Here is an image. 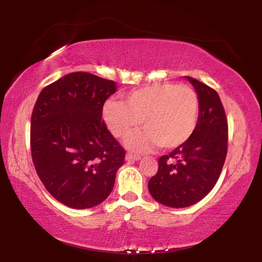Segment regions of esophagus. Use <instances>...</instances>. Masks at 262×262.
Wrapping results in <instances>:
<instances>
[{"instance_id":"esophagus-1","label":"esophagus","mask_w":262,"mask_h":262,"mask_svg":"<svg viewBox=\"0 0 262 262\" xmlns=\"http://www.w3.org/2000/svg\"><path fill=\"white\" fill-rule=\"evenodd\" d=\"M139 159H141L140 155H133V154H127L126 155V161H128V162H130V161H139Z\"/></svg>"}]
</instances>
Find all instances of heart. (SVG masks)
<instances>
[{
  "label": "heart",
  "instance_id": "1",
  "mask_svg": "<svg viewBox=\"0 0 262 262\" xmlns=\"http://www.w3.org/2000/svg\"><path fill=\"white\" fill-rule=\"evenodd\" d=\"M103 117L111 133L125 140L141 125L145 132L130 136L127 145L136 151L158 144L163 149L178 148L195 130L199 97L185 84L157 83L136 89L123 101L107 100Z\"/></svg>",
  "mask_w": 262,
  "mask_h": 262
}]
</instances>
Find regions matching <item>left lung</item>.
<instances>
[{
    "instance_id": "left-lung-1",
    "label": "left lung",
    "mask_w": 262,
    "mask_h": 262,
    "mask_svg": "<svg viewBox=\"0 0 262 262\" xmlns=\"http://www.w3.org/2000/svg\"><path fill=\"white\" fill-rule=\"evenodd\" d=\"M199 97V119L192 136L158 159V171L148 183L157 202L185 208L202 200L214 187L228 152V120L214 89L186 76Z\"/></svg>"
}]
</instances>
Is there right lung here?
<instances>
[{
  "mask_svg": "<svg viewBox=\"0 0 262 262\" xmlns=\"http://www.w3.org/2000/svg\"><path fill=\"white\" fill-rule=\"evenodd\" d=\"M114 81L72 73L41 90L31 117L30 145L37 174L53 198L88 209L112 192L125 149L103 119Z\"/></svg>",
  "mask_w": 262,
  "mask_h": 262,
  "instance_id": "right-lung-1",
  "label": "right lung"
}]
</instances>
